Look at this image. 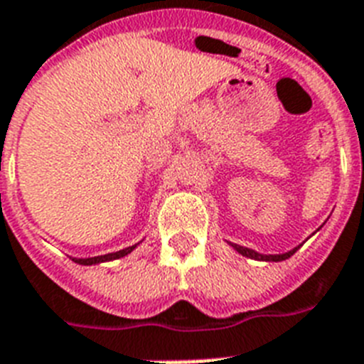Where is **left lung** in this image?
<instances>
[{"mask_svg": "<svg viewBox=\"0 0 364 364\" xmlns=\"http://www.w3.org/2000/svg\"><path fill=\"white\" fill-rule=\"evenodd\" d=\"M232 247H233V249H235V250H237V252L243 254V256H247V258L265 259V262H282V259L289 258L291 254H295V252H297V249H299V247H297V249L289 250V252H286V254H269V256H264V254L254 252V250L247 249V247H239V245H232Z\"/></svg>", "mask_w": 364, "mask_h": 364, "instance_id": "left-lung-1", "label": "left lung"}]
</instances>
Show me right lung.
I'll use <instances>...</instances> for the list:
<instances>
[{
    "label": "right lung",
    "mask_w": 364,
    "mask_h": 364,
    "mask_svg": "<svg viewBox=\"0 0 364 364\" xmlns=\"http://www.w3.org/2000/svg\"><path fill=\"white\" fill-rule=\"evenodd\" d=\"M136 245L129 247V249H123L119 252H112V254H105V256H95V258H85V259H75L76 264H82V265H91V264H100V262H110V259H117L121 256H125V254L132 252Z\"/></svg>",
    "instance_id": "right-lung-1"
}]
</instances>
